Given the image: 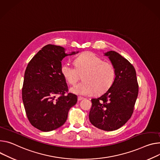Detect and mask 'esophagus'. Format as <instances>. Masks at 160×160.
Segmentation results:
<instances>
[{
	"mask_svg": "<svg viewBox=\"0 0 160 160\" xmlns=\"http://www.w3.org/2000/svg\"><path fill=\"white\" fill-rule=\"evenodd\" d=\"M82 99H83V98H82V97H81V96H78V101H82Z\"/></svg>",
	"mask_w": 160,
	"mask_h": 160,
	"instance_id": "34e87169",
	"label": "esophagus"
}]
</instances>
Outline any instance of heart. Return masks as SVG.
<instances>
[{"label":"heart","instance_id":"heart-1","mask_svg":"<svg viewBox=\"0 0 160 160\" xmlns=\"http://www.w3.org/2000/svg\"><path fill=\"white\" fill-rule=\"evenodd\" d=\"M75 66L69 62L61 66V71L66 80L73 85L83 75V82L72 87L70 92L80 96L101 94L106 92L113 84L115 69L112 64L104 61L91 52L82 53L75 59Z\"/></svg>","mask_w":160,"mask_h":160}]
</instances>
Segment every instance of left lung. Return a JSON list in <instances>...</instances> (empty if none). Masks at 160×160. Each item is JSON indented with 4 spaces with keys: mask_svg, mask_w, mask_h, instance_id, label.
<instances>
[{
    "mask_svg": "<svg viewBox=\"0 0 160 160\" xmlns=\"http://www.w3.org/2000/svg\"><path fill=\"white\" fill-rule=\"evenodd\" d=\"M115 69V78L110 88L100 97L92 98L89 121L104 131H114L124 125L132 116L138 93V85L133 66L115 51L104 53Z\"/></svg>",
    "mask_w": 160,
    "mask_h": 160,
    "instance_id": "1",
    "label": "left lung"
}]
</instances>
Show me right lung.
<instances>
[{"mask_svg":"<svg viewBox=\"0 0 160 160\" xmlns=\"http://www.w3.org/2000/svg\"><path fill=\"white\" fill-rule=\"evenodd\" d=\"M60 46L47 45L28 62L22 88V100L31 124L42 132H50L62 126L69 109L77 102V96L68 93L62 76L61 61L79 52H65Z\"/></svg>","mask_w":160,"mask_h":160,"instance_id":"right-lung-1","label":"right lung"}]
</instances>
